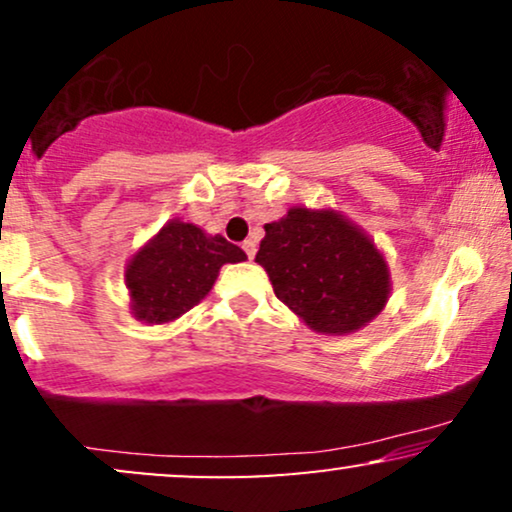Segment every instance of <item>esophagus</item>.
Returning a JSON list of instances; mask_svg holds the SVG:
<instances>
[{
	"mask_svg": "<svg viewBox=\"0 0 512 512\" xmlns=\"http://www.w3.org/2000/svg\"><path fill=\"white\" fill-rule=\"evenodd\" d=\"M243 250H245V255H248V260H252V257H255V252H257V243L252 238L243 240Z\"/></svg>",
	"mask_w": 512,
	"mask_h": 512,
	"instance_id": "esophagus-1",
	"label": "esophagus"
}]
</instances>
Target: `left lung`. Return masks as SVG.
<instances>
[{
  "label": "left lung",
  "mask_w": 512,
  "mask_h": 512,
  "mask_svg": "<svg viewBox=\"0 0 512 512\" xmlns=\"http://www.w3.org/2000/svg\"><path fill=\"white\" fill-rule=\"evenodd\" d=\"M255 262L276 298L317 334L358 332L390 301V267L373 238L337 209L291 207L264 223Z\"/></svg>",
  "instance_id": "left-lung-1"
}]
</instances>
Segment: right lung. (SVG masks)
Returning <instances> with one entry per match:
<instances>
[{"instance_id": "right-lung-1", "label": "right lung", "mask_w": 512, "mask_h": 512, "mask_svg": "<svg viewBox=\"0 0 512 512\" xmlns=\"http://www.w3.org/2000/svg\"><path fill=\"white\" fill-rule=\"evenodd\" d=\"M248 260L238 245L195 223L168 221L129 257V310L146 325H168L209 296L223 264Z\"/></svg>"}]
</instances>
